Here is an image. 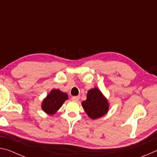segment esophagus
I'll return each instance as SVG.
<instances>
[{
  "mask_svg": "<svg viewBox=\"0 0 157 157\" xmlns=\"http://www.w3.org/2000/svg\"><path fill=\"white\" fill-rule=\"evenodd\" d=\"M72 100L75 101V102H78L79 100V96H73L72 97Z\"/></svg>",
  "mask_w": 157,
  "mask_h": 157,
  "instance_id": "34e87169",
  "label": "esophagus"
}]
</instances>
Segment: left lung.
<instances>
[{
  "instance_id": "obj_1",
  "label": "left lung",
  "mask_w": 157,
  "mask_h": 157,
  "mask_svg": "<svg viewBox=\"0 0 157 157\" xmlns=\"http://www.w3.org/2000/svg\"><path fill=\"white\" fill-rule=\"evenodd\" d=\"M82 105L85 112L93 120L104 116L109 107L108 100L96 87L89 90L86 100L82 102Z\"/></svg>"
}]
</instances>
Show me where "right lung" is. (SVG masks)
Listing matches in <instances>:
<instances>
[{
  "mask_svg": "<svg viewBox=\"0 0 157 157\" xmlns=\"http://www.w3.org/2000/svg\"><path fill=\"white\" fill-rule=\"evenodd\" d=\"M68 99V96L66 93L61 91L59 89H52L43 100L41 109L46 113L52 116Z\"/></svg>",
  "mask_w": 157,
  "mask_h": 157,
  "instance_id": "1",
  "label": "right lung"
}]
</instances>
